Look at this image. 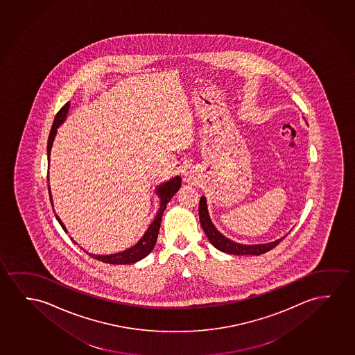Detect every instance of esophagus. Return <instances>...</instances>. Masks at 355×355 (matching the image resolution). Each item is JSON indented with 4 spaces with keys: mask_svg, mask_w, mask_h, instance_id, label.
<instances>
[{
    "mask_svg": "<svg viewBox=\"0 0 355 355\" xmlns=\"http://www.w3.org/2000/svg\"><path fill=\"white\" fill-rule=\"evenodd\" d=\"M184 180L186 182H189V184H196L197 182V175H196V171L193 170H187L185 174H184Z\"/></svg>",
    "mask_w": 355,
    "mask_h": 355,
    "instance_id": "1",
    "label": "esophagus"
}]
</instances>
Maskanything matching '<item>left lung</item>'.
Listing matches in <instances>:
<instances>
[{"label":"left lung","instance_id":"1","mask_svg":"<svg viewBox=\"0 0 355 355\" xmlns=\"http://www.w3.org/2000/svg\"><path fill=\"white\" fill-rule=\"evenodd\" d=\"M200 225H202V229L205 231V236L208 237L210 243L214 245L216 250H221V252L227 253V254H263L265 252H269L270 250L275 248L286 237V236H284V237H281L279 240L272 241V242H269V243H258V245H242V243H237L235 241H231L230 239L225 237L220 231H218L214 224L211 223L205 196H202L200 200Z\"/></svg>","mask_w":355,"mask_h":355}]
</instances>
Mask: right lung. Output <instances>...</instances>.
<instances>
[{"instance_id": "add662e5", "label": "right lung", "mask_w": 355, "mask_h": 355, "mask_svg": "<svg viewBox=\"0 0 355 355\" xmlns=\"http://www.w3.org/2000/svg\"><path fill=\"white\" fill-rule=\"evenodd\" d=\"M69 108L70 102H67V103L60 108L57 115H55V121H53L52 128H51L49 141H47V157H49V163H50L51 148H52L53 141H55L57 129L60 128V125L64 123L67 114H68V112H69ZM180 187L181 178L179 175L174 176V178L170 179L169 181H165L163 184H160L159 186H157L155 195L159 197V209L157 211L155 219L150 223L148 229L145 231L144 236L141 237L140 240L137 241V243L131 245L130 248L121 250V252H118V253H113V254L105 255L92 254V253H89V252H86L85 250H85L86 253L90 255V257H92V258L100 260L102 263H108V264H134L136 261H140L141 259H144V258L150 254V252L155 248L157 237H158V232H159L160 221H162V216H163V213H164L165 208H166V205L169 203L170 200L173 198V196L179 191ZM49 192H50L51 203L53 205V202H52L53 200H52V195H51L50 185H49ZM55 218L58 220L60 226L63 227V230H64L65 232H68L67 229H65L64 224H63L62 220L60 219V216L55 214ZM71 240H73V239H71ZM74 243L75 245H78L75 241Z\"/></svg>"}]
</instances>
